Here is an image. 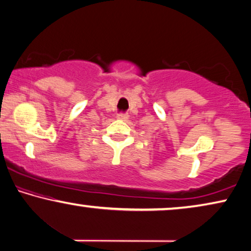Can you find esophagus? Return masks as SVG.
<instances>
[{
  "label": "esophagus",
  "mask_w": 251,
  "mask_h": 251,
  "mask_svg": "<svg viewBox=\"0 0 251 251\" xmlns=\"http://www.w3.org/2000/svg\"><path fill=\"white\" fill-rule=\"evenodd\" d=\"M117 119H121V121H127L128 119V115L124 114V113H121L117 115Z\"/></svg>",
  "instance_id": "obj_1"
}]
</instances>
